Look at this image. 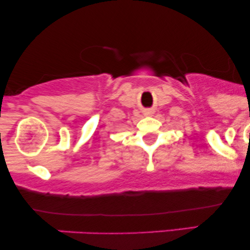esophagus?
I'll use <instances>...</instances> for the list:
<instances>
[{
    "label": "esophagus",
    "instance_id": "obj_1",
    "mask_svg": "<svg viewBox=\"0 0 250 250\" xmlns=\"http://www.w3.org/2000/svg\"><path fill=\"white\" fill-rule=\"evenodd\" d=\"M145 115L146 116L153 115V110H150V109H147V110H145Z\"/></svg>",
    "mask_w": 250,
    "mask_h": 250
}]
</instances>
